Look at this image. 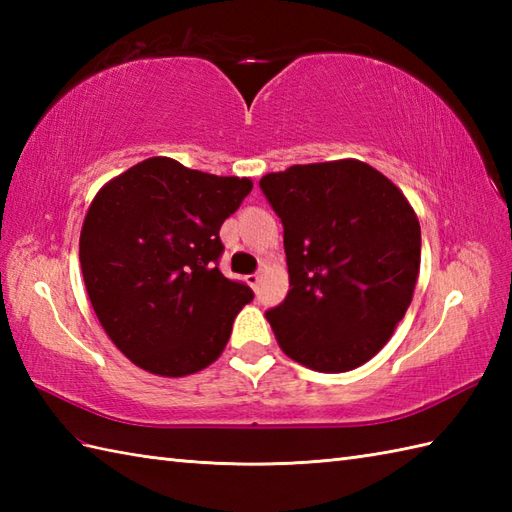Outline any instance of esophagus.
<instances>
[{"mask_svg": "<svg viewBox=\"0 0 512 512\" xmlns=\"http://www.w3.org/2000/svg\"><path fill=\"white\" fill-rule=\"evenodd\" d=\"M259 281H262V275L259 273H253V275H246V284L253 288V290H257L259 288Z\"/></svg>", "mask_w": 512, "mask_h": 512, "instance_id": "obj_1", "label": "esophagus"}]
</instances>
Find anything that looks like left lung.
<instances>
[{"label": "left lung", "mask_w": 512, "mask_h": 512, "mask_svg": "<svg viewBox=\"0 0 512 512\" xmlns=\"http://www.w3.org/2000/svg\"><path fill=\"white\" fill-rule=\"evenodd\" d=\"M284 224L288 297L266 312L292 361L350 372L405 317L420 270V224L394 182L361 160L314 162L259 180Z\"/></svg>", "instance_id": "obj_1"}]
</instances>
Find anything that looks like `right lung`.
Listing matches in <instances>:
<instances>
[{"label":"right lung","mask_w":512,"mask_h":512,"mask_svg":"<svg viewBox=\"0 0 512 512\" xmlns=\"http://www.w3.org/2000/svg\"><path fill=\"white\" fill-rule=\"evenodd\" d=\"M250 189L248 178L156 156L96 193L79 242L83 281L107 336L145 372L178 378L211 365L253 301L217 268L220 228Z\"/></svg>","instance_id":"add662e5"}]
</instances>
